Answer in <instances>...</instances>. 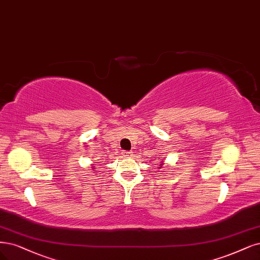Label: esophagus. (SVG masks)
I'll use <instances>...</instances> for the list:
<instances>
[{"instance_id":"1","label":"esophagus","mask_w":260,"mask_h":260,"mask_svg":"<svg viewBox=\"0 0 260 260\" xmlns=\"http://www.w3.org/2000/svg\"><path fill=\"white\" fill-rule=\"evenodd\" d=\"M122 155H123L124 157H131V156H132V153H131V151H126V150H124V151H122Z\"/></svg>"}]
</instances>
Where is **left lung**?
<instances>
[{"label": "left lung", "mask_w": 260, "mask_h": 260, "mask_svg": "<svg viewBox=\"0 0 260 260\" xmlns=\"http://www.w3.org/2000/svg\"><path fill=\"white\" fill-rule=\"evenodd\" d=\"M160 168H161V167H160Z\"/></svg>", "instance_id": "obj_1"}]
</instances>
